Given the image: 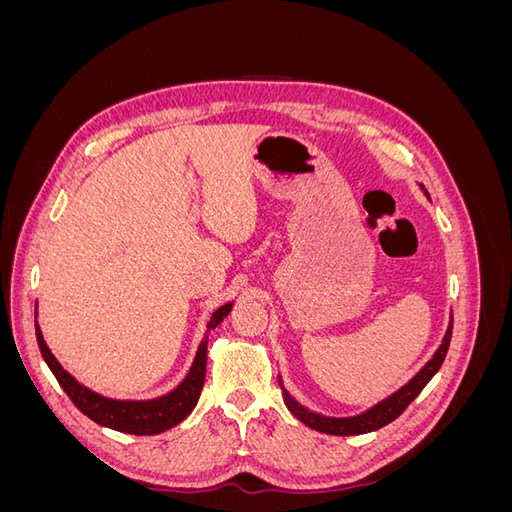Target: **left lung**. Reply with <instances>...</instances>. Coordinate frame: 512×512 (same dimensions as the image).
<instances>
[{
  "label": "left lung",
  "mask_w": 512,
  "mask_h": 512,
  "mask_svg": "<svg viewBox=\"0 0 512 512\" xmlns=\"http://www.w3.org/2000/svg\"><path fill=\"white\" fill-rule=\"evenodd\" d=\"M421 192L429 198V194H427V190L423 188V185H421ZM451 335H453V316H451V320H448L446 333L442 337L438 350L433 352L431 359L421 369H418L416 374L404 386H401V389H397L389 397H384L382 401H378V404H374L371 408L363 410L361 414L327 416V414H320V412L309 410L307 406H303L301 401L286 389L284 380L280 376L277 380H280V386H282L284 404H286V408L294 416L299 418L303 425L312 427V429H316L320 433H329V436H361V433L376 431V429H380L384 425H389L391 421H395V418L401 412H404L412 404V401L418 397V393L425 389L427 382L438 374V369L442 367L444 356L448 352V344H451Z\"/></svg>",
  "instance_id": "left-lung-1"
}]
</instances>
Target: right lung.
I'll use <instances>...</instances> for the list:
<instances>
[{"label":"right lung","instance_id":"right-lung-1","mask_svg":"<svg viewBox=\"0 0 512 512\" xmlns=\"http://www.w3.org/2000/svg\"><path fill=\"white\" fill-rule=\"evenodd\" d=\"M232 305L235 303L230 301L211 314L203 342L198 344L192 367L188 374H185V378L175 386L173 391L153 399H113V397H104L96 391H91L89 386L81 384L72 374H68L64 367H61L51 348L46 346L38 322H36V339L42 352V359L53 371V376L57 378L61 389L66 391V395L72 399V404L85 416H89L91 421L121 433H134V436H156V433H162L170 427L179 425L183 418H188L190 412L196 408L200 391H203V384H205V374H207L209 331L218 327V324L230 314Z\"/></svg>","mask_w":512,"mask_h":512}]
</instances>
